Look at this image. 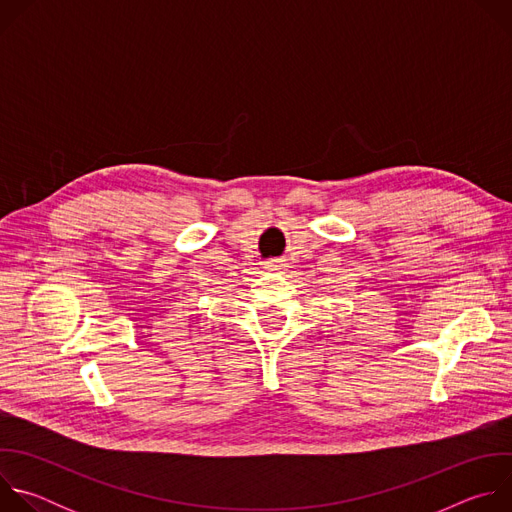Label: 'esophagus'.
<instances>
[{
	"label": "esophagus",
	"instance_id": "obj_1",
	"mask_svg": "<svg viewBox=\"0 0 512 512\" xmlns=\"http://www.w3.org/2000/svg\"><path fill=\"white\" fill-rule=\"evenodd\" d=\"M281 269H283V263L277 261V259H271V261L265 263V271H269V273H277V271H281Z\"/></svg>",
	"mask_w": 512,
	"mask_h": 512
}]
</instances>
